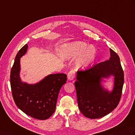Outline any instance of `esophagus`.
I'll return each mask as SVG.
<instances>
[{"instance_id":"obj_1","label":"esophagus","mask_w":135,"mask_h":135,"mask_svg":"<svg viewBox=\"0 0 135 135\" xmlns=\"http://www.w3.org/2000/svg\"><path fill=\"white\" fill-rule=\"evenodd\" d=\"M75 74H76V73H75V71L74 70H71L69 72V73L68 74L67 77H68V80H73L75 78Z\"/></svg>"}]
</instances>
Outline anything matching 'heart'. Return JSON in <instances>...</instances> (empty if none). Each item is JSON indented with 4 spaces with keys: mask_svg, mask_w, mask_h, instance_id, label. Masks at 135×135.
<instances>
[{
    "mask_svg": "<svg viewBox=\"0 0 135 135\" xmlns=\"http://www.w3.org/2000/svg\"><path fill=\"white\" fill-rule=\"evenodd\" d=\"M96 50L94 47L81 41L75 42L68 47V56L70 57H79L76 61L78 68H87L93 64L96 57Z\"/></svg>",
    "mask_w": 135,
    "mask_h": 135,
    "instance_id": "b5f03b06",
    "label": "heart"
}]
</instances>
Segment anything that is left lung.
Returning <instances> with one entry per match:
<instances>
[{"mask_svg": "<svg viewBox=\"0 0 135 135\" xmlns=\"http://www.w3.org/2000/svg\"><path fill=\"white\" fill-rule=\"evenodd\" d=\"M110 51L109 60L77 72L75 86L78 108L88 118L105 117L117 108L120 101L124 73L119 57L112 49ZM110 75L115 76V83L113 92L109 93L100 85V79Z\"/></svg>", "mask_w": 135, "mask_h": 135, "instance_id": "8db88e82", "label": "left lung"}]
</instances>
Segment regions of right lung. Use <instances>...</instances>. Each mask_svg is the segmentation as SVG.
Here are the masks:
<instances>
[{
	"label": "right lung",
	"mask_w": 135,
	"mask_h": 135,
	"mask_svg": "<svg viewBox=\"0 0 135 135\" xmlns=\"http://www.w3.org/2000/svg\"><path fill=\"white\" fill-rule=\"evenodd\" d=\"M26 44L15 57L10 71V86L16 106L30 117L39 120L50 118L55 112L61 88L66 83L67 75L59 73L49 75L38 83L28 85L21 81L20 58L27 51Z\"/></svg>",
	"instance_id": "1"
}]
</instances>
